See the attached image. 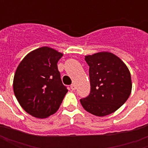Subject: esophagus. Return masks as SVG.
I'll list each match as a JSON object with an SVG mask.
<instances>
[{
    "label": "esophagus",
    "instance_id": "obj_1",
    "mask_svg": "<svg viewBox=\"0 0 148 148\" xmlns=\"http://www.w3.org/2000/svg\"><path fill=\"white\" fill-rule=\"evenodd\" d=\"M76 88H77V87H76V86H75L74 84H72V85L71 86V89L72 90H76Z\"/></svg>",
    "mask_w": 148,
    "mask_h": 148
}]
</instances>
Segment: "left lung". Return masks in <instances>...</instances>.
I'll list each match as a JSON object with an SVG mask.
<instances>
[{"label": "left lung", "mask_w": 148, "mask_h": 148, "mask_svg": "<svg viewBox=\"0 0 148 148\" xmlns=\"http://www.w3.org/2000/svg\"><path fill=\"white\" fill-rule=\"evenodd\" d=\"M89 65L91 91L80 100L85 110L105 116L124 105L132 92L130 71L124 62L109 51L85 56Z\"/></svg>", "instance_id": "8db88e82"}]
</instances>
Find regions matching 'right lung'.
<instances>
[{"mask_svg": "<svg viewBox=\"0 0 148 148\" xmlns=\"http://www.w3.org/2000/svg\"><path fill=\"white\" fill-rule=\"evenodd\" d=\"M62 55L51 47H42L29 52L16 68L15 96L32 116L42 119L55 113L68 92L57 66Z\"/></svg>", "mask_w": 148, "mask_h": 148, "instance_id": "add662e5", "label": "right lung"}]
</instances>
